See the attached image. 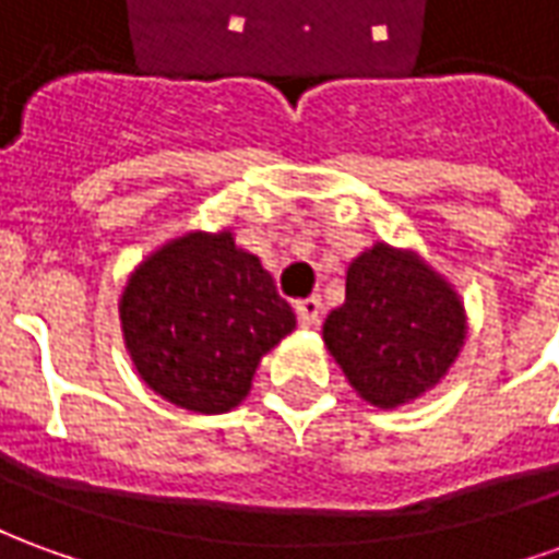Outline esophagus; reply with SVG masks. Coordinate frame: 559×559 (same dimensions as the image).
<instances>
[{
    "label": "esophagus",
    "instance_id": "34e87169",
    "mask_svg": "<svg viewBox=\"0 0 559 559\" xmlns=\"http://www.w3.org/2000/svg\"><path fill=\"white\" fill-rule=\"evenodd\" d=\"M320 314H323L320 296H308V299H299V302H296V317H299L302 326H317V323H320Z\"/></svg>",
    "mask_w": 559,
    "mask_h": 559
}]
</instances>
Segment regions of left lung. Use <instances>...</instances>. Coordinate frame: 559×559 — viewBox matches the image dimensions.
<instances>
[{
	"mask_svg": "<svg viewBox=\"0 0 559 559\" xmlns=\"http://www.w3.org/2000/svg\"><path fill=\"white\" fill-rule=\"evenodd\" d=\"M455 290L419 257L374 245L347 269V296L323 323V341L353 389L374 407L419 399L464 344Z\"/></svg>",
	"mask_w": 559,
	"mask_h": 559,
	"instance_id": "8db88e82",
	"label": "left lung"
}]
</instances>
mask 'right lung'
Instances as JSON below:
<instances>
[{"mask_svg":"<svg viewBox=\"0 0 559 559\" xmlns=\"http://www.w3.org/2000/svg\"><path fill=\"white\" fill-rule=\"evenodd\" d=\"M119 317L146 386L194 413L233 411L263 353L296 326L272 275L227 230L155 251L128 281Z\"/></svg>","mask_w":559,"mask_h":559,"instance_id":"add662e5","label":"right lung"}]
</instances>
